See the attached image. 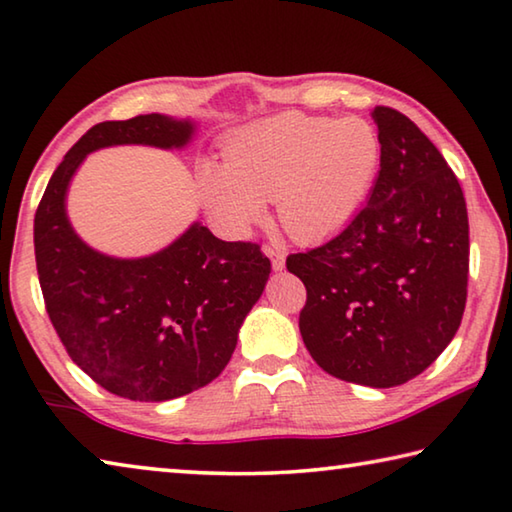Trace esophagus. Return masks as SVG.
I'll list each match as a JSON object with an SVG mask.
<instances>
[{
  "label": "esophagus",
  "instance_id": "34e87169",
  "mask_svg": "<svg viewBox=\"0 0 512 512\" xmlns=\"http://www.w3.org/2000/svg\"><path fill=\"white\" fill-rule=\"evenodd\" d=\"M264 253L271 257L273 271H282V268H284V253H282V250H277L273 246H264Z\"/></svg>",
  "mask_w": 512,
  "mask_h": 512
}]
</instances>
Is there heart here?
<instances>
[{
    "mask_svg": "<svg viewBox=\"0 0 512 512\" xmlns=\"http://www.w3.org/2000/svg\"><path fill=\"white\" fill-rule=\"evenodd\" d=\"M383 161L378 129L362 118L282 114L230 138L226 163H203L197 181L212 221L246 237L275 201L284 230L320 241L347 228L365 206Z\"/></svg>",
    "mask_w": 512,
    "mask_h": 512,
    "instance_id": "1",
    "label": "heart"
}]
</instances>
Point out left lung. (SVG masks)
<instances>
[{"mask_svg":"<svg viewBox=\"0 0 512 512\" xmlns=\"http://www.w3.org/2000/svg\"><path fill=\"white\" fill-rule=\"evenodd\" d=\"M371 118L383 161L351 224L286 268L306 286L300 333L340 380L396 387L421 374L457 333L468 295V210L457 176L401 111Z\"/></svg>","mask_w":512,"mask_h":512,"instance_id":"left-lung-1","label":"left lung"}]
</instances>
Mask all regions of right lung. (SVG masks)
I'll return each mask as SVG.
<instances>
[{
    "label": "right lung",
    "instance_id": "1",
    "mask_svg": "<svg viewBox=\"0 0 512 512\" xmlns=\"http://www.w3.org/2000/svg\"><path fill=\"white\" fill-rule=\"evenodd\" d=\"M194 129L190 118L163 114L94 125L53 172L35 212L46 313L71 360L129 401H172L212 383L264 293L271 262L257 244L221 241L199 221L154 255H102L73 230L67 190L80 163L100 147L181 150Z\"/></svg>",
    "mask_w": 512,
    "mask_h": 512
}]
</instances>
